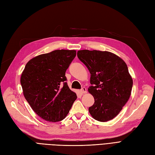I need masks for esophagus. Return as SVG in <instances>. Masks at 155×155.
Listing matches in <instances>:
<instances>
[{
    "label": "esophagus",
    "instance_id": "obj_1",
    "mask_svg": "<svg viewBox=\"0 0 155 155\" xmlns=\"http://www.w3.org/2000/svg\"><path fill=\"white\" fill-rule=\"evenodd\" d=\"M80 92H81L82 94H85V93H87V89H86V87H82L81 89V91H80Z\"/></svg>",
    "mask_w": 155,
    "mask_h": 155
}]
</instances>
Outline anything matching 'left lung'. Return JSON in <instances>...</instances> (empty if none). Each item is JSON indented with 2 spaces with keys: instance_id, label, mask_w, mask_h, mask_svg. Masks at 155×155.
Instances as JSON below:
<instances>
[{
  "instance_id": "left-lung-1",
  "label": "left lung",
  "mask_w": 155,
  "mask_h": 155,
  "mask_svg": "<svg viewBox=\"0 0 155 155\" xmlns=\"http://www.w3.org/2000/svg\"><path fill=\"white\" fill-rule=\"evenodd\" d=\"M78 58L91 74L88 89L94 99L89 107L91 117L99 122H107L116 117L130 97L133 79L127 64L109 51L87 49L79 50Z\"/></svg>"
}]
</instances>
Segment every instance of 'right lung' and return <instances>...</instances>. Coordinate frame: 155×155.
I'll list each match as a JSON object with an SVG mask.
<instances>
[{
    "label": "right lung",
    "mask_w": 155,
    "mask_h": 155,
    "mask_svg": "<svg viewBox=\"0 0 155 155\" xmlns=\"http://www.w3.org/2000/svg\"><path fill=\"white\" fill-rule=\"evenodd\" d=\"M75 56L76 50H54L33 57L24 68L21 77L24 96L45 120H62L77 98L64 82L66 69Z\"/></svg>",
    "instance_id": "add662e5"
}]
</instances>
